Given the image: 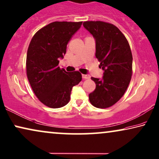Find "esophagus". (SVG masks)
<instances>
[{"label": "esophagus", "instance_id": "esophagus-1", "mask_svg": "<svg viewBox=\"0 0 159 159\" xmlns=\"http://www.w3.org/2000/svg\"><path fill=\"white\" fill-rule=\"evenodd\" d=\"M82 78H83L84 80H88L90 78V76L89 75H82Z\"/></svg>", "mask_w": 159, "mask_h": 159}]
</instances>
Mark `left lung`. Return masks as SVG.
<instances>
[{"label":"left lung","instance_id":"1","mask_svg":"<svg viewBox=\"0 0 159 159\" xmlns=\"http://www.w3.org/2000/svg\"><path fill=\"white\" fill-rule=\"evenodd\" d=\"M83 26L95 39V57L104 70L102 79L92 77L96 88L89 95L91 104L107 108L118 102L125 93L132 76L133 57L125 36L118 27L97 20Z\"/></svg>","mask_w":159,"mask_h":159}]
</instances>
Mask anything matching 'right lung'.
<instances>
[{
    "instance_id": "obj_1",
    "label": "right lung",
    "mask_w": 159,
    "mask_h": 159,
    "mask_svg": "<svg viewBox=\"0 0 159 159\" xmlns=\"http://www.w3.org/2000/svg\"><path fill=\"white\" fill-rule=\"evenodd\" d=\"M82 21H55L41 28L29 43L26 74L34 94L43 105L59 108L70 102L72 87L82 75L59 68V59L66 54V45L81 27Z\"/></svg>"
}]
</instances>
